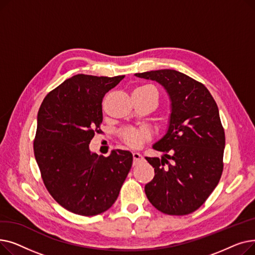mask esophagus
Returning a JSON list of instances; mask_svg holds the SVG:
<instances>
[{"label": "esophagus", "instance_id": "obj_1", "mask_svg": "<svg viewBox=\"0 0 255 255\" xmlns=\"http://www.w3.org/2000/svg\"><path fill=\"white\" fill-rule=\"evenodd\" d=\"M132 156H133V164H134V165H137L138 163L143 161L142 155L140 153H138V152H133Z\"/></svg>", "mask_w": 255, "mask_h": 255}]
</instances>
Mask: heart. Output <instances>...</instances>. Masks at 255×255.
<instances>
[{
	"label": "heart",
	"mask_w": 255,
	"mask_h": 255,
	"mask_svg": "<svg viewBox=\"0 0 255 255\" xmlns=\"http://www.w3.org/2000/svg\"><path fill=\"white\" fill-rule=\"evenodd\" d=\"M142 88V87H140ZM139 89V88H137ZM136 90V89H135ZM149 137L148 133L144 130H139L135 128H127L122 131V138L123 140L129 144L132 148H138L143 141Z\"/></svg>",
	"instance_id": "b5f03b06"
}]
</instances>
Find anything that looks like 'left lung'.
<instances>
[{
    "mask_svg": "<svg viewBox=\"0 0 255 255\" xmlns=\"http://www.w3.org/2000/svg\"><path fill=\"white\" fill-rule=\"evenodd\" d=\"M134 75L161 85L170 100L166 133L153 144L163 155L145 157L155 170L144 186L145 195L160 212L187 215L206 202L222 175L225 135L218 106L203 84L182 72L161 69Z\"/></svg>",
    "mask_w": 255,
    "mask_h": 255,
    "instance_id": "left-lung-1",
    "label": "left lung"
}]
</instances>
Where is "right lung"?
<instances>
[{"instance_id": "1", "label": "right lung", "mask_w": 255, "mask_h": 255, "mask_svg": "<svg viewBox=\"0 0 255 255\" xmlns=\"http://www.w3.org/2000/svg\"><path fill=\"white\" fill-rule=\"evenodd\" d=\"M124 77L76 74L48 93L39 109L34 154L42 180L56 202L77 215L109 210L132 166L129 151L104 157L89 146L101 132L104 95Z\"/></svg>"}]
</instances>
